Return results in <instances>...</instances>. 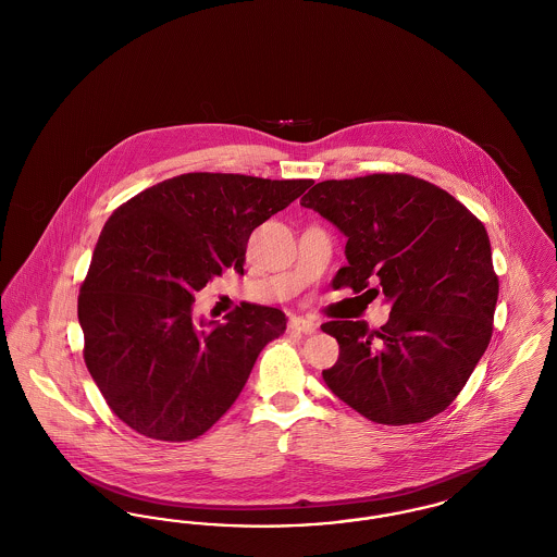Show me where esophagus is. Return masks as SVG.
I'll return each instance as SVG.
<instances>
[{
	"mask_svg": "<svg viewBox=\"0 0 557 557\" xmlns=\"http://www.w3.org/2000/svg\"><path fill=\"white\" fill-rule=\"evenodd\" d=\"M288 330L298 332V334H313L318 330V323L311 321V319L292 318L290 323H288Z\"/></svg>",
	"mask_w": 557,
	"mask_h": 557,
	"instance_id": "34e87169",
	"label": "esophagus"
}]
</instances>
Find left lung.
I'll use <instances>...</instances> for the list:
<instances>
[{
  "mask_svg": "<svg viewBox=\"0 0 557 557\" xmlns=\"http://www.w3.org/2000/svg\"><path fill=\"white\" fill-rule=\"evenodd\" d=\"M300 205L346 236L348 265L334 288L391 305L380 330L321 325L341 345L321 373L327 388L375 424H420L445 411L493 334L499 280L484 225L449 191L405 173L321 182Z\"/></svg>",
  "mask_w": 557,
  "mask_h": 557,
  "instance_id": "1",
  "label": "left lung"
}]
</instances>
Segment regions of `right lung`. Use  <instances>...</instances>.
<instances>
[{
  "label": "right lung",
  "instance_id": "1",
  "mask_svg": "<svg viewBox=\"0 0 557 557\" xmlns=\"http://www.w3.org/2000/svg\"><path fill=\"white\" fill-rule=\"evenodd\" d=\"M311 184L186 173L110 214L77 313L85 366L119 420L148 438L184 443L236 403L259 352L288 319L244 302L225 323H196L194 294L225 269L244 271L255 227Z\"/></svg>",
  "mask_w": 557,
  "mask_h": 557
}]
</instances>
